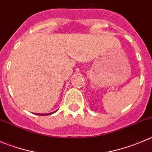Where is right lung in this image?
<instances>
[{"label": "right lung", "instance_id": "obj_1", "mask_svg": "<svg viewBox=\"0 0 152 152\" xmlns=\"http://www.w3.org/2000/svg\"><path fill=\"white\" fill-rule=\"evenodd\" d=\"M56 111H57V110H56ZM56 111H55V112H56ZM55 112H53V113H48V114H39V113H37V115H49L53 114V113H55Z\"/></svg>", "mask_w": 152, "mask_h": 152}]
</instances>
